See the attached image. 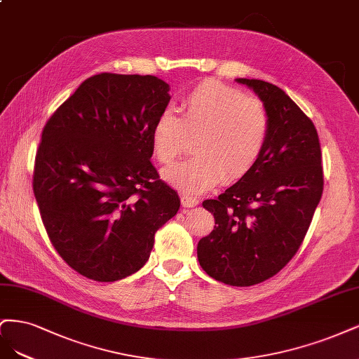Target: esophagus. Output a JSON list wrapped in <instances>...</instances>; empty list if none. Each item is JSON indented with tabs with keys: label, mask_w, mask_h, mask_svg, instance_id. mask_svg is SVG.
I'll use <instances>...</instances> for the list:
<instances>
[{
	"label": "esophagus",
	"mask_w": 359,
	"mask_h": 359,
	"mask_svg": "<svg viewBox=\"0 0 359 359\" xmlns=\"http://www.w3.org/2000/svg\"><path fill=\"white\" fill-rule=\"evenodd\" d=\"M182 205L183 207H194L200 203V200L196 198V196H192V195H182Z\"/></svg>",
	"instance_id": "1"
}]
</instances>
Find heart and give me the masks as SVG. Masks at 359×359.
<instances>
[{
	"mask_svg": "<svg viewBox=\"0 0 359 359\" xmlns=\"http://www.w3.org/2000/svg\"><path fill=\"white\" fill-rule=\"evenodd\" d=\"M179 110L180 116L161 111L150 130L154 156L164 165L179 158L194 137L195 155L165 170L170 183L204 192L222 179L245 177L259 163L270 134V116L261 100L207 79L182 98Z\"/></svg>",
	"mask_w": 359,
	"mask_h": 359,
	"instance_id": "obj_1",
	"label": "heart"
}]
</instances>
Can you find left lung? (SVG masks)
Here are the masks:
<instances>
[{"label": "left lung", "instance_id": "left-lung-1", "mask_svg": "<svg viewBox=\"0 0 359 359\" xmlns=\"http://www.w3.org/2000/svg\"><path fill=\"white\" fill-rule=\"evenodd\" d=\"M257 92L270 116L259 163L216 200L203 201L215 228L198 241V261L213 279L252 286L294 258L323 191L322 154L313 122L285 92L257 79H237Z\"/></svg>", "mask_w": 359, "mask_h": 359}]
</instances>
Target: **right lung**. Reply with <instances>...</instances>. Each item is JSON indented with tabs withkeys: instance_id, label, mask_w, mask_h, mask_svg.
<instances>
[{
	"instance_id": "1",
	"label": "right lung",
	"mask_w": 359,
	"mask_h": 359,
	"mask_svg": "<svg viewBox=\"0 0 359 359\" xmlns=\"http://www.w3.org/2000/svg\"><path fill=\"white\" fill-rule=\"evenodd\" d=\"M168 101L155 76L100 73L44 125L32 191L53 248L88 279L140 270L179 210L177 192L150 163V130Z\"/></svg>"
}]
</instances>
